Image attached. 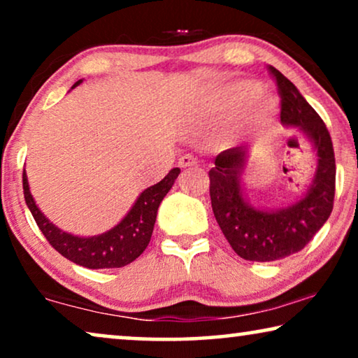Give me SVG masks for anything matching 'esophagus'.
<instances>
[{"mask_svg":"<svg viewBox=\"0 0 358 358\" xmlns=\"http://www.w3.org/2000/svg\"><path fill=\"white\" fill-rule=\"evenodd\" d=\"M197 158H194L192 155H184V156H180V159H179V166L180 168H189V166H197Z\"/></svg>","mask_w":358,"mask_h":358,"instance_id":"esophagus-1","label":"esophagus"}]
</instances>
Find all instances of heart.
<instances>
[{"label":"heart","instance_id":"1","mask_svg":"<svg viewBox=\"0 0 358 358\" xmlns=\"http://www.w3.org/2000/svg\"><path fill=\"white\" fill-rule=\"evenodd\" d=\"M261 86L254 81H236L229 85L218 97L210 101V104L203 107V115H222L224 112H233L241 109L251 102L254 97L259 94ZM273 109V102L268 97H262V99L256 101L252 107V115L256 119H266L271 115Z\"/></svg>","mask_w":358,"mask_h":358}]
</instances>
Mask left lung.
Wrapping results in <instances>:
<instances>
[{
    "instance_id": "1",
    "label": "left lung",
    "mask_w": 358,
    "mask_h": 358,
    "mask_svg": "<svg viewBox=\"0 0 358 358\" xmlns=\"http://www.w3.org/2000/svg\"><path fill=\"white\" fill-rule=\"evenodd\" d=\"M267 70L280 96L282 124L298 127L315 143L317 168L300 202L280 210H257L244 200L239 184L246 148L236 146L215 158L208 173L213 215L233 251L254 262L278 261L301 251L329 218L336 194L334 148L324 122L288 78L273 66Z\"/></svg>"
}]
</instances>
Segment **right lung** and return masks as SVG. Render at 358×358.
I'll return each instance as SVG.
<instances>
[{
  "label": "right lung",
  "mask_w": 358,
  "mask_h": 358,
  "mask_svg": "<svg viewBox=\"0 0 358 358\" xmlns=\"http://www.w3.org/2000/svg\"><path fill=\"white\" fill-rule=\"evenodd\" d=\"M80 83L81 80L76 81L73 87ZM179 173V168L171 169L163 180L140 194L134 207L117 227L92 238L73 236V234L58 229L55 224H52L43 217V213L34 202L31 190H29L26 169L22 173V189L24 199H26L37 227L41 228L43 236L47 238V241L55 251L60 252L68 261L86 268H115L134 262L148 246L161 200L173 187Z\"/></svg>",
  "instance_id": "add662e5"
}]
</instances>
